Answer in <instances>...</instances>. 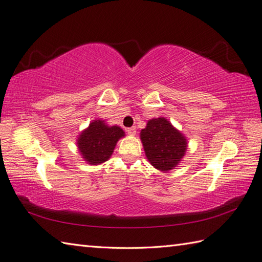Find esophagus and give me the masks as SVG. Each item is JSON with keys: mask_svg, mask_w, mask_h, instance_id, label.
<instances>
[{"mask_svg": "<svg viewBox=\"0 0 262 262\" xmlns=\"http://www.w3.org/2000/svg\"><path fill=\"white\" fill-rule=\"evenodd\" d=\"M127 134L130 135V136H135V135H136V128H135V127L128 128V129H127Z\"/></svg>", "mask_w": 262, "mask_h": 262, "instance_id": "1", "label": "esophagus"}]
</instances>
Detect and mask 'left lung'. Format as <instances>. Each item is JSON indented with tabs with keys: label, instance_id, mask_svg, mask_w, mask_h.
<instances>
[{
	"label": "left lung",
	"instance_id": "left-lung-1",
	"mask_svg": "<svg viewBox=\"0 0 262 262\" xmlns=\"http://www.w3.org/2000/svg\"><path fill=\"white\" fill-rule=\"evenodd\" d=\"M140 135L148 162L162 172L174 169L187 152L186 136L164 117L149 119Z\"/></svg>",
	"mask_w": 262,
	"mask_h": 262
}]
</instances>
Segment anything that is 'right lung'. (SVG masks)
I'll return each instance as SVG.
<instances>
[{"label":"right lung","instance_id":"1","mask_svg":"<svg viewBox=\"0 0 262 262\" xmlns=\"http://www.w3.org/2000/svg\"><path fill=\"white\" fill-rule=\"evenodd\" d=\"M125 132L119 126H109L102 119L90 122L77 136L76 145L82 159L90 165H99L110 159Z\"/></svg>","mask_w":262,"mask_h":262}]
</instances>
